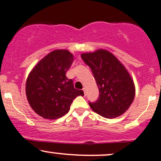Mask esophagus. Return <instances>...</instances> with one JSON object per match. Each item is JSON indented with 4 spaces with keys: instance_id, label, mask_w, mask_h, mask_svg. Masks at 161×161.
<instances>
[{
    "instance_id": "esophagus-1",
    "label": "esophagus",
    "mask_w": 161,
    "mask_h": 161,
    "mask_svg": "<svg viewBox=\"0 0 161 161\" xmlns=\"http://www.w3.org/2000/svg\"><path fill=\"white\" fill-rule=\"evenodd\" d=\"M82 90H83L84 96H86V88H83V89H82Z\"/></svg>"
}]
</instances>
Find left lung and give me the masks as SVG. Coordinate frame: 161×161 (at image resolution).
Wrapping results in <instances>:
<instances>
[{
  "label": "left lung",
  "instance_id": "8db88e82",
  "mask_svg": "<svg viewBox=\"0 0 161 161\" xmlns=\"http://www.w3.org/2000/svg\"><path fill=\"white\" fill-rule=\"evenodd\" d=\"M90 67L99 91L95 103H89L95 113L107 119L121 116L130 108L135 96V85L127 69L106 49L81 55Z\"/></svg>",
  "mask_w": 161,
  "mask_h": 161
}]
</instances>
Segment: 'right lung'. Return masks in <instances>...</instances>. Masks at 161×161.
Listing matches in <instances>:
<instances>
[{
    "label": "right lung",
    "instance_id": "obj_1",
    "mask_svg": "<svg viewBox=\"0 0 161 161\" xmlns=\"http://www.w3.org/2000/svg\"><path fill=\"white\" fill-rule=\"evenodd\" d=\"M73 61L74 55L69 51L54 50L30 72L25 86L27 99L32 109L42 117H62L69 111L73 99L84 95L65 75Z\"/></svg>",
    "mask_w": 161,
    "mask_h": 161
}]
</instances>
